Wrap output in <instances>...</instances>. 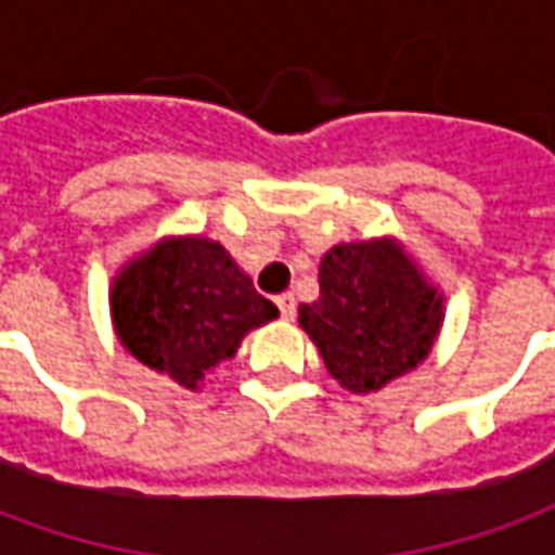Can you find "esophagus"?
<instances>
[{
    "label": "esophagus",
    "instance_id": "obj_1",
    "mask_svg": "<svg viewBox=\"0 0 555 555\" xmlns=\"http://www.w3.org/2000/svg\"><path fill=\"white\" fill-rule=\"evenodd\" d=\"M276 306H279V312H282V318H285V321H291V318L297 314V300H294V294H279Z\"/></svg>",
    "mask_w": 555,
    "mask_h": 555
}]
</instances>
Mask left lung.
<instances>
[{
    "label": "left lung",
    "mask_w": 555,
    "mask_h": 555,
    "mask_svg": "<svg viewBox=\"0 0 555 555\" xmlns=\"http://www.w3.org/2000/svg\"><path fill=\"white\" fill-rule=\"evenodd\" d=\"M318 282L321 297L302 302L300 326L345 389L374 392L428 357L442 300L398 243L333 246Z\"/></svg>",
    "instance_id": "8db88e82"
}]
</instances>
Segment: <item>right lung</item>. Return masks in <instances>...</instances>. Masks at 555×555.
Here are the masks:
<instances>
[{
  "mask_svg": "<svg viewBox=\"0 0 555 555\" xmlns=\"http://www.w3.org/2000/svg\"><path fill=\"white\" fill-rule=\"evenodd\" d=\"M113 314L139 362L195 389L279 309L219 243L186 237L159 243L127 264L113 285Z\"/></svg>",
  "mask_w": 555,
  "mask_h": 555,
  "instance_id": "add662e5",
  "label": "right lung"
}]
</instances>
